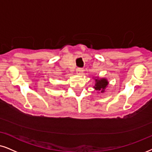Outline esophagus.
<instances>
[{
    "label": "esophagus",
    "instance_id": "1",
    "mask_svg": "<svg viewBox=\"0 0 152 152\" xmlns=\"http://www.w3.org/2000/svg\"><path fill=\"white\" fill-rule=\"evenodd\" d=\"M76 74H80V73L82 72V69L80 68V67H78L77 69H76Z\"/></svg>",
    "mask_w": 152,
    "mask_h": 152
}]
</instances>
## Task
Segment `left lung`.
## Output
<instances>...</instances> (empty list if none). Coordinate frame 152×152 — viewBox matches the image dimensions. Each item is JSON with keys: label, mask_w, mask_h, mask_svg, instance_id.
<instances>
[{"label": "left lung", "mask_w": 152, "mask_h": 152, "mask_svg": "<svg viewBox=\"0 0 152 152\" xmlns=\"http://www.w3.org/2000/svg\"><path fill=\"white\" fill-rule=\"evenodd\" d=\"M96 83L94 88L97 90H101L102 93H103L104 88L108 85V82L105 78H102V79H95Z\"/></svg>", "instance_id": "8db88e82"}]
</instances>
